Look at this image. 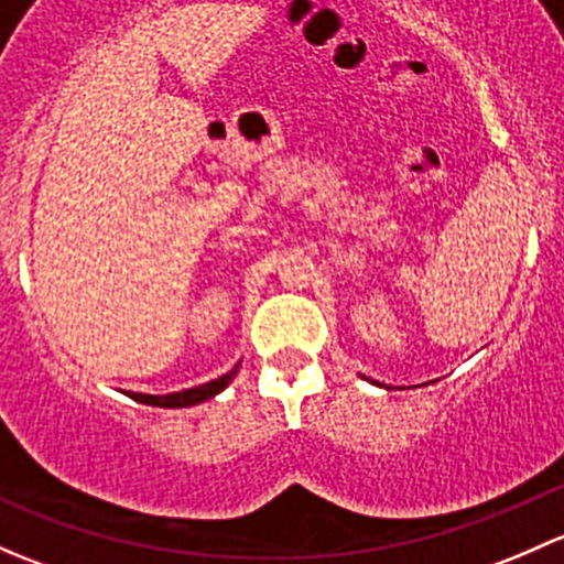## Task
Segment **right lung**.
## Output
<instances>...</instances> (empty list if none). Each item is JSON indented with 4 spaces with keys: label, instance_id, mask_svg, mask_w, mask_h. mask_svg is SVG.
I'll use <instances>...</instances> for the list:
<instances>
[{
    "label": "right lung",
    "instance_id": "obj_1",
    "mask_svg": "<svg viewBox=\"0 0 564 564\" xmlns=\"http://www.w3.org/2000/svg\"><path fill=\"white\" fill-rule=\"evenodd\" d=\"M236 375H239V364H236V367L230 369L228 375L217 377V380H212V382H203V386L187 388V391L165 393V397H154V393H130V391H127V397L135 399V402H141V404H152V408H193V404L206 402V399L217 397L219 391H225V388L230 386V380H234Z\"/></svg>",
    "mask_w": 564,
    "mask_h": 564
}]
</instances>
